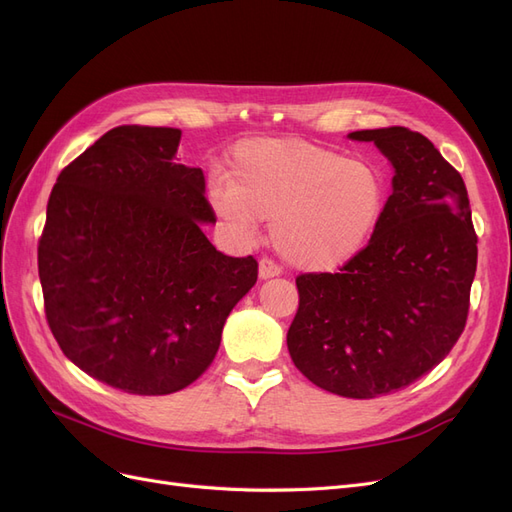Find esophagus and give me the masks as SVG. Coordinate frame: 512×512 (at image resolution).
I'll return each instance as SVG.
<instances>
[{
	"label": "esophagus",
	"instance_id": "esophagus-1",
	"mask_svg": "<svg viewBox=\"0 0 512 512\" xmlns=\"http://www.w3.org/2000/svg\"><path fill=\"white\" fill-rule=\"evenodd\" d=\"M280 273H282V269L277 267L275 262H271L267 258H262L258 262V277H260V280H271V277H277Z\"/></svg>",
	"mask_w": 512,
	"mask_h": 512
}]
</instances>
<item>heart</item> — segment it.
I'll return each mask as SVG.
<instances>
[{"label": "heart", "instance_id": "heart-1", "mask_svg": "<svg viewBox=\"0 0 512 512\" xmlns=\"http://www.w3.org/2000/svg\"><path fill=\"white\" fill-rule=\"evenodd\" d=\"M230 183H209L215 215L239 241L271 222L275 250L303 271H335L359 256L382 220L376 166L301 138H250L232 151Z\"/></svg>", "mask_w": 512, "mask_h": 512}]
</instances>
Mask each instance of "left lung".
I'll use <instances>...</instances> for the list:
<instances>
[{"label":"left lung","mask_w":512,"mask_h":512,"mask_svg":"<svg viewBox=\"0 0 512 512\" xmlns=\"http://www.w3.org/2000/svg\"><path fill=\"white\" fill-rule=\"evenodd\" d=\"M391 162L393 194L365 250L339 273L297 277L286 344L320 389L371 399L412 384L451 352L466 327L476 232L461 175L408 128L359 130Z\"/></svg>","instance_id":"8db88e82"}]
</instances>
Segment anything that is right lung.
I'll return each mask as SVG.
<instances>
[{"label": "right lung", "mask_w": 512, "mask_h": 512, "mask_svg": "<svg viewBox=\"0 0 512 512\" xmlns=\"http://www.w3.org/2000/svg\"><path fill=\"white\" fill-rule=\"evenodd\" d=\"M181 130H108L57 177L38 245L44 312L85 374L132 395L185 389L211 365L258 262L215 250Z\"/></svg>", "instance_id": "1"}]
</instances>
